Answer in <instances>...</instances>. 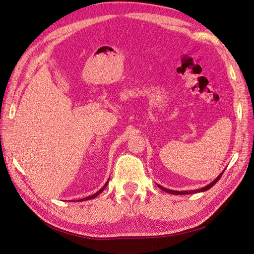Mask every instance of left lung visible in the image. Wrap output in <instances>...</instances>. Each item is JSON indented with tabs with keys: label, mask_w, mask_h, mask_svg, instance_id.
Wrapping results in <instances>:
<instances>
[{
	"label": "left lung",
	"mask_w": 254,
	"mask_h": 254,
	"mask_svg": "<svg viewBox=\"0 0 254 254\" xmlns=\"http://www.w3.org/2000/svg\"><path fill=\"white\" fill-rule=\"evenodd\" d=\"M224 172H225V171H222V173H220V174L217 176V178L215 179V180H213L210 184H207V186H205L204 188L197 189V190H170V189H165L164 187L160 186V184H157V186H158L159 189H161L162 190L166 191V193H168V194H174V195H189V194L200 193V191H205V190H207L209 189H211V188L214 186V184L216 183V182L220 179V177L222 176V174H224Z\"/></svg>",
	"instance_id": "1"
}]
</instances>
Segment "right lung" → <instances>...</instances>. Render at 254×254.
Returning <instances> with one entry per match:
<instances>
[{
	"mask_svg": "<svg viewBox=\"0 0 254 254\" xmlns=\"http://www.w3.org/2000/svg\"><path fill=\"white\" fill-rule=\"evenodd\" d=\"M108 182H109V179H108V181H107L106 183H105V186L99 190L98 191H96L95 194H93V195H91V196H88V197H86V198H82V199H79V200H77V201H84V200H90V199H93V198H95V197H97L99 194L102 193V191L106 189V187H107V184H108Z\"/></svg>",
	"mask_w": 254,
	"mask_h": 254,
	"instance_id": "add662e5",
	"label": "right lung"
}]
</instances>
